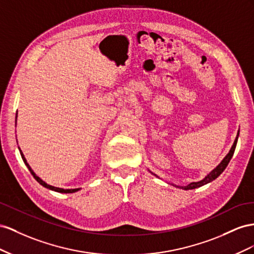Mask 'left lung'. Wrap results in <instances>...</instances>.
<instances>
[{
  "label": "left lung",
  "instance_id": "8db88e82",
  "mask_svg": "<svg viewBox=\"0 0 254 254\" xmlns=\"http://www.w3.org/2000/svg\"><path fill=\"white\" fill-rule=\"evenodd\" d=\"M238 134H240V131H238L236 138H235V140H234L233 146H232V148H231L229 153L227 154V156L224 157V158L222 159V162H221L218 166H217V167H216L213 171L209 172L208 175H207L203 180L199 181V182H192V183L188 184V185H186V186H177V187L182 188V190H193V188H198V187L203 186V185H205V184H207V183H209V182H212V181H214L215 179L218 178V177L221 175V173L223 172V170L227 168V166H228L229 162L231 161L232 156H233V154H234V151H235V148H236V143H237V139H238Z\"/></svg>",
  "mask_w": 254,
  "mask_h": 254
}]
</instances>
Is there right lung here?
<instances>
[{"mask_svg":"<svg viewBox=\"0 0 254 254\" xmlns=\"http://www.w3.org/2000/svg\"><path fill=\"white\" fill-rule=\"evenodd\" d=\"M20 150V149H19ZM20 154H21V157H22V159H23V162H24V164L26 165V167L28 168V170L31 171V173H32V176L35 178V180L37 181V182L39 183V184H41L43 187H46V188H49V190H54V191H57V192H63V193H71V192H75V191H77V190H79V188H75V190H64V188H59V187H54V186H51V185H49V184H47L46 182H43V181L39 178V177H37L35 175V172L32 170V168L30 167V165L27 164V162H26V159H25V157H24V155H23V153H22V151L20 150Z\"/></svg>","mask_w":254,"mask_h":254,"instance_id":"obj_1","label":"right lung"}]
</instances>
